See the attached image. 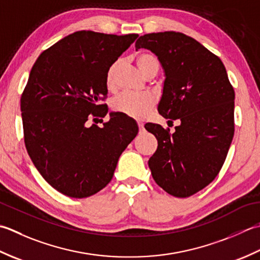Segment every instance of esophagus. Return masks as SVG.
<instances>
[{"label": "esophagus", "mask_w": 260, "mask_h": 260, "mask_svg": "<svg viewBox=\"0 0 260 260\" xmlns=\"http://www.w3.org/2000/svg\"><path fill=\"white\" fill-rule=\"evenodd\" d=\"M138 125H139V129H140V131L144 130V123H142V122H138Z\"/></svg>", "instance_id": "esophagus-1"}]
</instances>
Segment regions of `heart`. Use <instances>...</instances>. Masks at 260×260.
I'll list each match as a JSON object with an SVG mask.
<instances>
[{
	"label": "heart",
	"mask_w": 260,
	"mask_h": 260,
	"mask_svg": "<svg viewBox=\"0 0 260 260\" xmlns=\"http://www.w3.org/2000/svg\"><path fill=\"white\" fill-rule=\"evenodd\" d=\"M138 70L145 77L152 72L159 70V60L158 58L148 51H142L136 57ZM120 65L119 61H115L111 65L107 73L105 84L111 89L113 87L114 74ZM155 105V100L149 94H137V93H123L115 98L112 102V109L115 112L122 113L126 116L135 119H144L150 112Z\"/></svg>",
	"instance_id": "1"
}]
</instances>
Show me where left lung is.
Masks as SVG:
<instances>
[{"label":"left lung","instance_id":"8db88e82","mask_svg":"<svg viewBox=\"0 0 260 260\" xmlns=\"http://www.w3.org/2000/svg\"><path fill=\"white\" fill-rule=\"evenodd\" d=\"M140 48L155 54L165 73L158 112L181 121L174 134L159 124L145 125L158 141L148 165L164 190L187 198L223 166L235 134L234 87L220 58L186 35L148 34L136 41Z\"/></svg>","mask_w":260,"mask_h":260}]
</instances>
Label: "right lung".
Returning a JSON list of instances; mask_svg holds the SVG:
<instances>
[{
  "mask_svg": "<svg viewBox=\"0 0 260 260\" xmlns=\"http://www.w3.org/2000/svg\"><path fill=\"white\" fill-rule=\"evenodd\" d=\"M138 35L77 31L45 50L21 96L26 151L47 182L70 198L91 197L111 182L119 157L138 134L136 121L111 112L103 126L107 73ZM95 120V119H94Z\"/></svg>",
  "mask_w": 260,
  "mask_h": 260,
  "instance_id": "1",
  "label": "right lung"
}]
</instances>
